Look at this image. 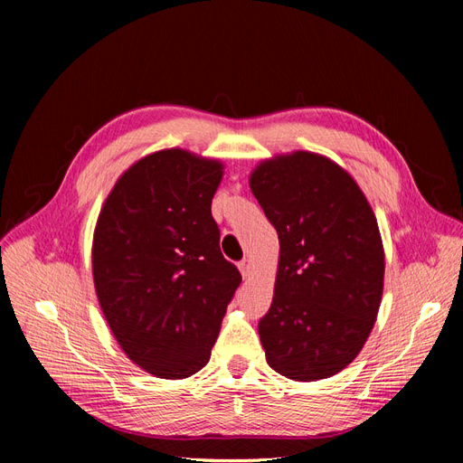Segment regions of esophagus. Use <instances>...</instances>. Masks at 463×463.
Returning a JSON list of instances; mask_svg holds the SVG:
<instances>
[{"instance_id": "34e87169", "label": "esophagus", "mask_w": 463, "mask_h": 463, "mask_svg": "<svg viewBox=\"0 0 463 463\" xmlns=\"http://www.w3.org/2000/svg\"><path fill=\"white\" fill-rule=\"evenodd\" d=\"M237 266H240V272H241L243 278H249V276H250V269H253V262H250L249 259H243Z\"/></svg>"}]
</instances>
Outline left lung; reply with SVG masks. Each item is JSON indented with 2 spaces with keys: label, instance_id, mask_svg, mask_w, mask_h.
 Returning <instances> with one entry per match:
<instances>
[{
  "label": "left lung",
  "instance_id": "left-lung-1",
  "mask_svg": "<svg viewBox=\"0 0 463 463\" xmlns=\"http://www.w3.org/2000/svg\"><path fill=\"white\" fill-rule=\"evenodd\" d=\"M249 185L278 232L274 298L259 322L269 365L313 383L365 345L384 289V247L365 194L342 165L296 150L262 160Z\"/></svg>",
  "mask_w": 463,
  "mask_h": 463
}]
</instances>
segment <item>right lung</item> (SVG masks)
<instances>
[{"mask_svg":"<svg viewBox=\"0 0 463 463\" xmlns=\"http://www.w3.org/2000/svg\"><path fill=\"white\" fill-rule=\"evenodd\" d=\"M222 177L216 158L184 148L152 152L119 175L98 214V303L123 354L167 381L206 365L241 284L210 213Z\"/></svg>","mask_w":463,"mask_h":463,"instance_id":"right-lung-1","label":"right lung"}]
</instances>
